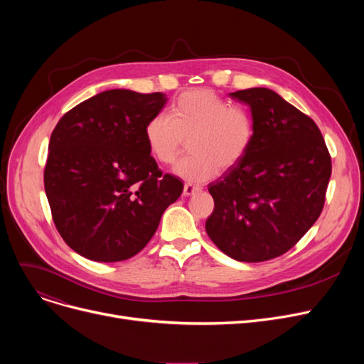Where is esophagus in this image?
<instances>
[{"mask_svg":"<svg viewBox=\"0 0 364 364\" xmlns=\"http://www.w3.org/2000/svg\"><path fill=\"white\" fill-rule=\"evenodd\" d=\"M198 192H200V187L192 186V184H184V188H183V195L184 196H192V195H195Z\"/></svg>","mask_w":364,"mask_h":364,"instance_id":"34e87169","label":"esophagus"}]
</instances>
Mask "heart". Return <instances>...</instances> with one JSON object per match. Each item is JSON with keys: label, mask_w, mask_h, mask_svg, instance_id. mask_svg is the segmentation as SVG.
Segmentation results:
<instances>
[{"label": "heart", "mask_w": 364, "mask_h": 364, "mask_svg": "<svg viewBox=\"0 0 364 364\" xmlns=\"http://www.w3.org/2000/svg\"><path fill=\"white\" fill-rule=\"evenodd\" d=\"M255 124L250 110L230 105L208 88L188 90L172 102L168 117L155 114L144 125L147 150L162 166H172L188 144L190 155L176 174L202 184L221 171L235 169L250 153Z\"/></svg>", "instance_id": "b5f03b06"}]
</instances>
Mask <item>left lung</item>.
Returning <instances> with one entry per match:
<instances>
[{"label":"left lung","instance_id":"obj_1","mask_svg":"<svg viewBox=\"0 0 364 364\" xmlns=\"http://www.w3.org/2000/svg\"><path fill=\"white\" fill-rule=\"evenodd\" d=\"M230 95L251 107L255 139L235 169L208 186L215 206L205 228L225 255L262 262L288 252L320 217L331 153L316 122L277 92Z\"/></svg>","mask_w":364,"mask_h":364}]
</instances>
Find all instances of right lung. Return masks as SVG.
I'll return each mask as SVG.
<instances>
[{
    "label": "right lung",
    "mask_w": 364,
    "mask_h": 364,
    "mask_svg": "<svg viewBox=\"0 0 364 364\" xmlns=\"http://www.w3.org/2000/svg\"><path fill=\"white\" fill-rule=\"evenodd\" d=\"M166 100L164 92L109 90L57 122L44 187L57 232L75 252L100 262L137 255L183 193L144 141L146 122Z\"/></svg>",
    "instance_id": "add662e5"
}]
</instances>
